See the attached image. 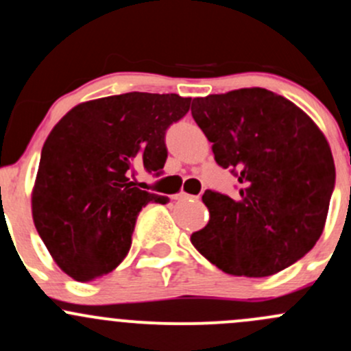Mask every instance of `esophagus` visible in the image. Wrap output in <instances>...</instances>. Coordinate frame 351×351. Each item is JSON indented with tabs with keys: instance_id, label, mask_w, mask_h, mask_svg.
Instances as JSON below:
<instances>
[{
	"instance_id": "obj_1",
	"label": "esophagus",
	"mask_w": 351,
	"mask_h": 351,
	"mask_svg": "<svg viewBox=\"0 0 351 351\" xmlns=\"http://www.w3.org/2000/svg\"><path fill=\"white\" fill-rule=\"evenodd\" d=\"M191 197H194V195L186 194V192H179V194H176L172 199H174V201H187V199H191Z\"/></svg>"
}]
</instances>
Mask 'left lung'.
<instances>
[{
  "label": "left lung",
  "instance_id": "left-lung-1",
  "mask_svg": "<svg viewBox=\"0 0 351 351\" xmlns=\"http://www.w3.org/2000/svg\"><path fill=\"white\" fill-rule=\"evenodd\" d=\"M191 112L217 165L239 182L236 197L204 192L210 219L191 243L232 276L295 265L322 236L335 189L325 135L293 101L258 86L194 99Z\"/></svg>",
  "mask_w": 351,
  "mask_h": 351
}]
</instances>
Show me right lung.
<instances>
[{
	"label": "right lung",
	"mask_w": 351,
	"mask_h": 351,
	"mask_svg": "<svg viewBox=\"0 0 351 351\" xmlns=\"http://www.w3.org/2000/svg\"><path fill=\"white\" fill-rule=\"evenodd\" d=\"M176 93L130 92L77 105L48 135L35 189L33 221L55 263L86 282L115 269L149 202L169 197L135 187L144 171L159 177L165 132L189 112Z\"/></svg>",
	"instance_id": "add662e5"
}]
</instances>
